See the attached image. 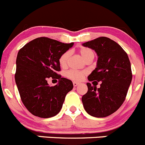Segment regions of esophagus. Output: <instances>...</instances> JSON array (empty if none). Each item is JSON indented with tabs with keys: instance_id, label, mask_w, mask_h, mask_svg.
<instances>
[{
	"instance_id": "esophagus-1",
	"label": "esophagus",
	"mask_w": 145,
	"mask_h": 145,
	"mask_svg": "<svg viewBox=\"0 0 145 145\" xmlns=\"http://www.w3.org/2000/svg\"><path fill=\"white\" fill-rule=\"evenodd\" d=\"M79 82H73V85H74V86H75V87H76V86H78V85H79Z\"/></svg>"
}]
</instances>
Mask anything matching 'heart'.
I'll return each mask as SVG.
<instances>
[{"instance_id": "b5f03b06", "label": "heart", "mask_w": 145, "mask_h": 145, "mask_svg": "<svg viewBox=\"0 0 145 145\" xmlns=\"http://www.w3.org/2000/svg\"><path fill=\"white\" fill-rule=\"evenodd\" d=\"M79 53L83 57V59L85 61L87 59H90V58L94 57V52L93 50L91 48H86V47H83V48H80L79 50ZM69 57V52L66 51V52L63 53L61 56L59 57V64L61 67H65L66 66V63L68 61ZM86 75V72L84 71H79V70L75 69H71L66 72V77L69 78V79L73 81H76V82H80V81L83 80L85 76Z\"/></svg>"}]
</instances>
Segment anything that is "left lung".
<instances>
[{
	"instance_id": "1",
	"label": "left lung",
	"mask_w": 145,
	"mask_h": 145,
	"mask_svg": "<svg viewBox=\"0 0 145 145\" xmlns=\"http://www.w3.org/2000/svg\"><path fill=\"white\" fill-rule=\"evenodd\" d=\"M82 45L94 50L98 56L97 67L88 80L101 82L99 88L86 84L88 91L82 97V103L92 117H106L125 100L132 79L130 61L124 49L109 38H97Z\"/></svg>"
}]
</instances>
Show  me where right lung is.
Segmentation results:
<instances>
[{"mask_svg":"<svg viewBox=\"0 0 145 145\" xmlns=\"http://www.w3.org/2000/svg\"><path fill=\"white\" fill-rule=\"evenodd\" d=\"M73 45L40 37L18 53L15 81L23 104L33 115L49 118L61 109L66 95L74 86L71 80L57 74L61 71L59 59ZM51 77L59 79V83L49 86L47 80Z\"/></svg>","mask_w":145,"mask_h":145,"instance_id":"1","label":"right lung"}]
</instances>
